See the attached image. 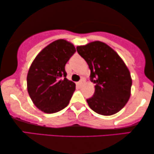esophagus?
Returning <instances> with one entry per match:
<instances>
[{
	"label": "esophagus",
	"instance_id": "obj_1",
	"mask_svg": "<svg viewBox=\"0 0 154 154\" xmlns=\"http://www.w3.org/2000/svg\"><path fill=\"white\" fill-rule=\"evenodd\" d=\"M82 85H83L82 81H80V82H77V85H78L79 87H81L82 86Z\"/></svg>",
	"mask_w": 154,
	"mask_h": 154
}]
</instances>
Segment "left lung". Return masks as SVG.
I'll return each mask as SVG.
<instances>
[{
  "mask_svg": "<svg viewBox=\"0 0 154 154\" xmlns=\"http://www.w3.org/2000/svg\"><path fill=\"white\" fill-rule=\"evenodd\" d=\"M77 52L85 59L94 84V94L87 100L97 114L111 116L119 112L131 95V74L123 60L104 42L94 41L77 47Z\"/></svg>",
  "mask_w": 154,
  "mask_h": 154,
  "instance_id": "obj_1",
  "label": "left lung"
}]
</instances>
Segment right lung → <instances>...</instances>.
Listing matches in <instances>:
<instances>
[{"label": "right lung", "instance_id": "right-lung-1", "mask_svg": "<svg viewBox=\"0 0 154 154\" xmlns=\"http://www.w3.org/2000/svg\"><path fill=\"white\" fill-rule=\"evenodd\" d=\"M75 52L72 43L60 39L43 48L31 64L27 88L33 104L42 112L56 113L69 104L75 84L66 78L65 65Z\"/></svg>", "mask_w": 154, "mask_h": 154}]
</instances>
